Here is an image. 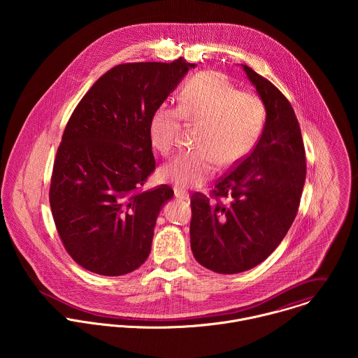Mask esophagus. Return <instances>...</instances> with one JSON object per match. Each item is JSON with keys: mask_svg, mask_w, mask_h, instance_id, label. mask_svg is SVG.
<instances>
[{"mask_svg": "<svg viewBox=\"0 0 358 358\" xmlns=\"http://www.w3.org/2000/svg\"><path fill=\"white\" fill-rule=\"evenodd\" d=\"M175 197L178 199V200H182V201H189L190 200V196H189V193H186V192H183V190H175Z\"/></svg>", "mask_w": 358, "mask_h": 358, "instance_id": "34e87169", "label": "esophagus"}]
</instances>
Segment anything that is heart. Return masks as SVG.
Listing matches in <instances>:
<instances>
[{
    "label": "heart",
    "mask_w": 358,
    "mask_h": 358,
    "mask_svg": "<svg viewBox=\"0 0 358 358\" xmlns=\"http://www.w3.org/2000/svg\"><path fill=\"white\" fill-rule=\"evenodd\" d=\"M266 118L262 99L236 87L220 73L203 71L183 88L179 107L159 104L152 114L149 135L154 148L172 153L183 120L200 127L196 152L183 153L159 171L162 182L192 189L206 182L217 168L237 165L254 149Z\"/></svg>",
    "instance_id": "heart-1"
}]
</instances>
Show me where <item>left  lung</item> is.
<instances>
[{
  "label": "left lung",
  "instance_id": "left-lung-1",
  "mask_svg": "<svg viewBox=\"0 0 358 358\" xmlns=\"http://www.w3.org/2000/svg\"><path fill=\"white\" fill-rule=\"evenodd\" d=\"M266 110L251 154L222 178L215 200L192 197L190 244L196 260L219 274L262 263L288 233L306 180L301 127L288 99L251 67L241 64Z\"/></svg>",
  "mask_w": 358,
  "mask_h": 358
}]
</instances>
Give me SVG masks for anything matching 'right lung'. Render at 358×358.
Instances as JSON below:
<instances>
[{
    "label": "right lung",
    "instance_id": "right-lung-1",
    "mask_svg": "<svg viewBox=\"0 0 358 358\" xmlns=\"http://www.w3.org/2000/svg\"><path fill=\"white\" fill-rule=\"evenodd\" d=\"M194 67L183 57L118 64L73 111L55 158L50 203L66 251L84 268L122 275L150 255L157 217L173 190H139L155 168L149 122Z\"/></svg>",
    "mask_w": 358,
    "mask_h": 358
}]
</instances>
